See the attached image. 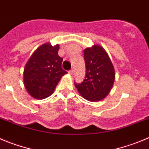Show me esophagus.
<instances>
[{
  "label": "esophagus",
  "mask_w": 149,
  "mask_h": 149,
  "mask_svg": "<svg viewBox=\"0 0 149 149\" xmlns=\"http://www.w3.org/2000/svg\"><path fill=\"white\" fill-rule=\"evenodd\" d=\"M73 72H74V70H70V71L68 72V73H69V74H70L72 76V75H73Z\"/></svg>",
  "instance_id": "34e87169"
}]
</instances>
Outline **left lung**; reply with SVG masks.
<instances>
[{"instance_id": "left-lung-1", "label": "left lung", "mask_w": 149, "mask_h": 149, "mask_svg": "<svg viewBox=\"0 0 149 149\" xmlns=\"http://www.w3.org/2000/svg\"><path fill=\"white\" fill-rule=\"evenodd\" d=\"M86 76L81 84H75L80 95L89 101L104 98L113 86L115 73L113 65L103 47L94 45L84 51Z\"/></svg>"}]
</instances>
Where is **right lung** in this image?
Returning a JSON list of instances; mask_svg holds the SVG:
<instances>
[{"instance_id":"obj_1","label":"right lung","mask_w":149,"mask_h":149,"mask_svg":"<svg viewBox=\"0 0 149 149\" xmlns=\"http://www.w3.org/2000/svg\"><path fill=\"white\" fill-rule=\"evenodd\" d=\"M59 45L47 42L31 56L23 71V83L29 95L44 99L54 93L61 78L67 73L62 68L63 59L58 55Z\"/></svg>"}]
</instances>
